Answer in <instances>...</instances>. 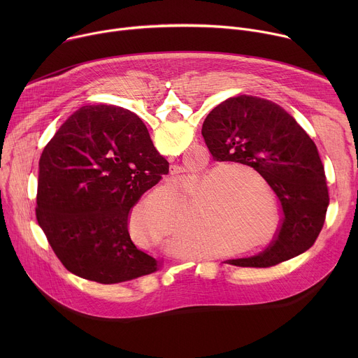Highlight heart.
<instances>
[{"instance_id":"obj_1","label":"heart","mask_w":358,"mask_h":358,"mask_svg":"<svg viewBox=\"0 0 358 358\" xmlns=\"http://www.w3.org/2000/svg\"><path fill=\"white\" fill-rule=\"evenodd\" d=\"M235 175L265 187L259 177L242 169L229 167L221 171L215 169L211 174L196 178L181 206L173 191L152 192L134 210L133 229L140 239L150 243L173 241L176 231L181 242L191 243L195 241V235L208 246H215L217 241H238L255 235L262 227L265 215ZM266 242L268 238L264 236L249 245H238V249L241 252L257 249Z\"/></svg>"}]
</instances>
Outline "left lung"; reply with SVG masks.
Here are the masks:
<instances>
[{
	"label": "left lung",
	"instance_id": "obj_1",
	"mask_svg": "<svg viewBox=\"0 0 358 358\" xmlns=\"http://www.w3.org/2000/svg\"><path fill=\"white\" fill-rule=\"evenodd\" d=\"M202 137L215 162H232L259 173L275 192L280 224L258 255L225 261L242 268H271L316 242L329 206V189L317 147L279 105L239 94L214 108Z\"/></svg>",
	"mask_w": 358,
	"mask_h": 358
}]
</instances>
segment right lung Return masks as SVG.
<instances>
[{"label":"right lung","mask_w":358,"mask_h":358,"mask_svg":"<svg viewBox=\"0 0 358 358\" xmlns=\"http://www.w3.org/2000/svg\"><path fill=\"white\" fill-rule=\"evenodd\" d=\"M169 173L140 117L119 106L76 110L39 160L36 218L62 265L103 285L157 272L163 262L129 234L131 208Z\"/></svg>","instance_id":"1"}]
</instances>
